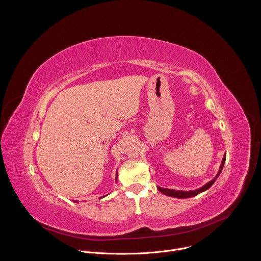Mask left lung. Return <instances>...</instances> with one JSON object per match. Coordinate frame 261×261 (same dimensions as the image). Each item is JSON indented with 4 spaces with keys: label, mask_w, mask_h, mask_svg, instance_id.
Instances as JSON below:
<instances>
[{
    "label": "left lung",
    "mask_w": 261,
    "mask_h": 261,
    "mask_svg": "<svg viewBox=\"0 0 261 261\" xmlns=\"http://www.w3.org/2000/svg\"><path fill=\"white\" fill-rule=\"evenodd\" d=\"M225 159H226V154H224V157H223L222 159V162H221V165H220V169L217 173V175L212 179L210 180L208 182H206L204 186H202V187L196 189V190H191V191H181V190H172V189H165V188H161L158 186V190L163 193L164 195H167V196H170V197H174V198H189V197H193V196H196L198 195L199 193L207 190L208 188L212 187V185L216 181L217 177L220 175L222 169H223V166H224V163H225Z\"/></svg>",
    "instance_id": "obj_1"
}]
</instances>
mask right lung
<instances>
[{"mask_svg": "<svg viewBox=\"0 0 261 261\" xmlns=\"http://www.w3.org/2000/svg\"><path fill=\"white\" fill-rule=\"evenodd\" d=\"M116 181H118V171H117V175H116ZM105 196H106V195H105ZM105 196H102V197H100V198H103V197H105ZM74 202H77V201L75 200Z\"/></svg>", "mask_w": 261, "mask_h": 261, "instance_id": "obj_1", "label": "right lung"}]
</instances>
